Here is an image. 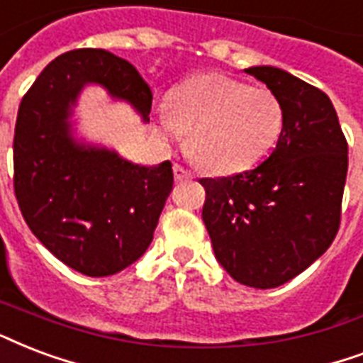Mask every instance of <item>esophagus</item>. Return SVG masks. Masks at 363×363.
<instances>
[{
  "label": "esophagus",
  "instance_id": "obj_1",
  "mask_svg": "<svg viewBox=\"0 0 363 363\" xmlns=\"http://www.w3.org/2000/svg\"><path fill=\"white\" fill-rule=\"evenodd\" d=\"M173 173H175V181L177 182H182V181H188V179H190V173H188L186 169H184V167H181V165H173Z\"/></svg>",
  "mask_w": 363,
  "mask_h": 363
}]
</instances>
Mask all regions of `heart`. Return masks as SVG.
I'll return each mask as SVG.
<instances>
[{
    "label": "heart",
    "mask_w": 363,
    "mask_h": 363,
    "mask_svg": "<svg viewBox=\"0 0 363 363\" xmlns=\"http://www.w3.org/2000/svg\"><path fill=\"white\" fill-rule=\"evenodd\" d=\"M284 106L267 87H247L223 74H200L171 89L157 116L163 138L184 146L201 169L228 175L249 169L284 129Z\"/></svg>",
    "instance_id": "obj_1"
}]
</instances>
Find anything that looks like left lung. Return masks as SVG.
Masks as SVG:
<instances>
[{"label": "left lung", "mask_w": 363, "mask_h": 363, "mask_svg": "<svg viewBox=\"0 0 363 363\" xmlns=\"http://www.w3.org/2000/svg\"><path fill=\"white\" fill-rule=\"evenodd\" d=\"M284 106V129L255 169L201 179V218L220 267L243 286L278 287L335 240L348 145L329 96L276 66H251Z\"/></svg>", "instance_id": "1"}]
</instances>
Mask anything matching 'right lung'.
I'll return each instance as SVG.
<instances>
[{
	"mask_svg": "<svg viewBox=\"0 0 363 363\" xmlns=\"http://www.w3.org/2000/svg\"><path fill=\"white\" fill-rule=\"evenodd\" d=\"M96 83L150 121L152 91L127 60L76 49L45 66L18 108L13 140L22 217L52 255L77 272L112 276L143 257L173 190L171 162L138 165L74 137V108Z\"/></svg>",
	"mask_w": 363,
	"mask_h": 363,
	"instance_id": "add662e5",
	"label": "right lung"
}]
</instances>
